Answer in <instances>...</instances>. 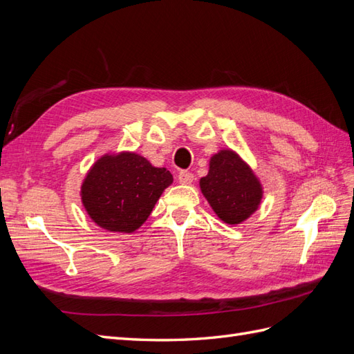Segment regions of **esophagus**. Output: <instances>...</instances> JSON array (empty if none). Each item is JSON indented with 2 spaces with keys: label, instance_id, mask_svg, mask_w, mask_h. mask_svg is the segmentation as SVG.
<instances>
[{
  "label": "esophagus",
  "instance_id": "obj_1",
  "mask_svg": "<svg viewBox=\"0 0 354 354\" xmlns=\"http://www.w3.org/2000/svg\"><path fill=\"white\" fill-rule=\"evenodd\" d=\"M178 181L181 185H190L192 181H194V174L189 173V171H180Z\"/></svg>",
  "mask_w": 354,
  "mask_h": 354
}]
</instances>
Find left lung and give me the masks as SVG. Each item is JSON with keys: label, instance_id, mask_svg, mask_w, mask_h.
Segmentation results:
<instances>
[{"label": "left lung", "instance_id": "1", "mask_svg": "<svg viewBox=\"0 0 354 354\" xmlns=\"http://www.w3.org/2000/svg\"><path fill=\"white\" fill-rule=\"evenodd\" d=\"M202 195L224 223L241 224L259 209L261 181L232 149H221L209 159V169L199 181Z\"/></svg>", "mask_w": 354, "mask_h": 354}]
</instances>
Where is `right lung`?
Here are the masks:
<instances>
[{
  "instance_id": "obj_1",
  "label": "right lung",
  "mask_w": 354,
  "mask_h": 354,
  "mask_svg": "<svg viewBox=\"0 0 354 354\" xmlns=\"http://www.w3.org/2000/svg\"><path fill=\"white\" fill-rule=\"evenodd\" d=\"M173 183L167 168L153 167L136 152L106 153L88 169L81 201L90 218L108 232L133 233L151 216Z\"/></svg>"
}]
</instances>
